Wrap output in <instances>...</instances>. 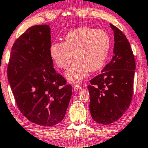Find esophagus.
<instances>
[{"label": "esophagus", "mask_w": 148, "mask_h": 148, "mask_svg": "<svg viewBox=\"0 0 148 148\" xmlns=\"http://www.w3.org/2000/svg\"><path fill=\"white\" fill-rule=\"evenodd\" d=\"M73 88H74V89H75V90H77V89H82V86L79 85V84H74Z\"/></svg>", "instance_id": "1"}]
</instances>
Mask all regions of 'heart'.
<instances>
[{"label":"heart","instance_id":"1","mask_svg":"<svg viewBox=\"0 0 148 148\" xmlns=\"http://www.w3.org/2000/svg\"><path fill=\"white\" fill-rule=\"evenodd\" d=\"M110 41L105 31L82 26L69 31L64 36V42H52L49 47V55L61 69H67L66 77L77 82L87 76L89 71H96L105 64L110 49Z\"/></svg>","mask_w":148,"mask_h":148}]
</instances>
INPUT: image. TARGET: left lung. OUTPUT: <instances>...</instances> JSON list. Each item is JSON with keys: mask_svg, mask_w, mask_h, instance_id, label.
Here are the masks:
<instances>
[{"mask_svg": "<svg viewBox=\"0 0 148 148\" xmlns=\"http://www.w3.org/2000/svg\"><path fill=\"white\" fill-rule=\"evenodd\" d=\"M114 31L113 56L88 85L92 119L109 124L119 119L132 100L136 63L129 42L118 28L110 24Z\"/></svg>", "mask_w": 148, "mask_h": 148, "instance_id": "obj_1", "label": "left lung"}]
</instances>
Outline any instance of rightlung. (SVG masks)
I'll list each match as a JSON object with an SVG mask.
<instances>
[{"label": "right lung", "instance_id": "obj_1", "mask_svg": "<svg viewBox=\"0 0 148 148\" xmlns=\"http://www.w3.org/2000/svg\"><path fill=\"white\" fill-rule=\"evenodd\" d=\"M49 25L31 26L16 40L8 79L18 108L33 123L52 127L64 118L72 86L57 73L49 55Z\"/></svg>", "mask_w": 148, "mask_h": 148}]
</instances>
